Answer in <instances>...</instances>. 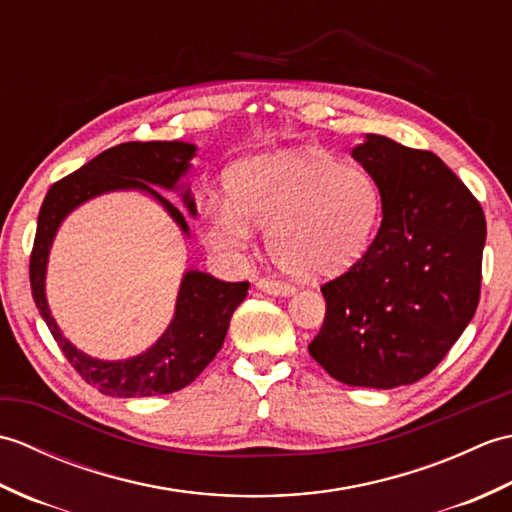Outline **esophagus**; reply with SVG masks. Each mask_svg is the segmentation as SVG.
Segmentation results:
<instances>
[{"label": "esophagus", "mask_w": 512, "mask_h": 512, "mask_svg": "<svg viewBox=\"0 0 512 512\" xmlns=\"http://www.w3.org/2000/svg\"><path fill=\"white\" fill-rule=\"evenodd\" d=\"M257 290L266 292V295H275V297H288L295 292V286L284 284V281H275V279H259L257 281Z\"/></svg>", "instance_id": "obj_1"}]
</instances>
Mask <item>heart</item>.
I'll return each instance as SVG.
<instances>
[{"label":"heart","instance_id":"obj_1","mask_svg":"<svg viewBox=\"0 0 512 512\" xmlns=\"http://www.w3.org/2000/svg\"><path fill=\"white\" fill-rule=\"evenodd\" d=\"M226 204L209 215L204 242L242 250L250 226L266 228L273 262L288 275L328 279L361 259L383 217V195L369 171L312 151H284L237 165Z\"/></svg>","mask_w":512,"mask_h":512}]
</instances>
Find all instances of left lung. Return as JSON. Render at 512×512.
<instances>
[{"mask_svg":"<svg viewBox=\"0 0 512 512\" xmlns=\"http://www.w3.org/2000/svg\"><path fill=\"white\" fill-rule=\"evenodd\" d=\"M352 156L378 182L383 222L367 253L321 286L325 319L308 352L345 385H411L480 303L484 211L431 151L369 134Z\"/></svg>","mask_w":512,"mask_h":512,"instance_id":"obj_1","label":"left lung"}]
</instances>
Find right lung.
<instances>
[{
    "label": "right lung",
    "instance_id": "right-lung-1",
    "mask_svg": "<svg viewBox=\"0 0 512 512\" xmlns=\"http://www.w3.org/2000/svg\"><path fill=\"white\" fill-rule=\"evenodd\" d=\"M195 154V145L167 143V140H151V143H123L92 158L88 165L70 173L63 180L54 182L41 204L37 235L30 253V288L39 314L46 321L54 341L61 347L68 363L79 372L85 383L96 387L105 396L116 398H140L171 394L193 383L220 352L228 323L235 308L248 295V281H220L213 275L187 270L182 277L176 314L165 334L149 347L127 361H99L83 354L65 339L59 325L54 323L46 301V264L63 217L85 200L107 191L140 189L154 195L165 206L173 220L184 233L189 231L184 215L169 200L162 198L149 184L165 189H176L178 180L189 171V160ZM184 204L195 215V202L191 191L182 193Z\"/></svg>",
    "mask_w": 512,
    "mask_h": 512
}]
</instances>
